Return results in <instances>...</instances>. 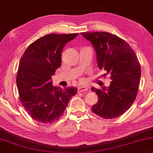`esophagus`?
<instances>
[{"label":"esophagus","mask_w":153,"mask_h":153,"mask_svg":"<svg viewBox=\"0 0 153 153\" xmlns=\"http://www.w3.org/2000/svg\"><path fill=\"white\" fill-rule=\"evenodd\" d=\"M88 91V88H87L86 86H80L79 87L78 89H77V91L79 92V93H80V92H84V91Z\"/></svg>","instance_id":"1"}]
</instances>
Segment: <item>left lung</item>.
Listing matches in <instances>:
<instances>
[{
	"mask_svg": "<svg viewBox=\"0 0 153 153\" xmlns=\"http://www.w3.org/2000/svg\"><path fill=\"white\" fill-rule=\"evenodd\" d=\"M93 45L98 67L111 74L108 87H93L98 96L92 111L106 119L117 118L129 109L136 98L141 68L134 51L125 40L107 32L82 33Z\"/></svg>",
	"mask_w": 153,
	"mask_h": 153,
	"instance_id": "1",
	"label": "left lung"
}]
</instances>
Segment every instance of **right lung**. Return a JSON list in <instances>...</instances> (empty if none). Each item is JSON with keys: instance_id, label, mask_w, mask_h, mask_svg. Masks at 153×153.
<instances>
[{"instance_id": "obj_1", "label": "right lung", "mask_w": 153, "mask_h": 153, "mask_svg": "<svg viewBox=\"0 0 153 153\" xmlns=\"http://www.w3.org/2000/svg\"><path fill=\"white\" fill-rule=\"evenodd\" d=\"M78 35L49 34L28 46L19 64L16 83L20 101L33 119L51 124L61 117L77 88L54 86L52 76L61 65L64 46Z\"/></svg>"}]
</instances>
